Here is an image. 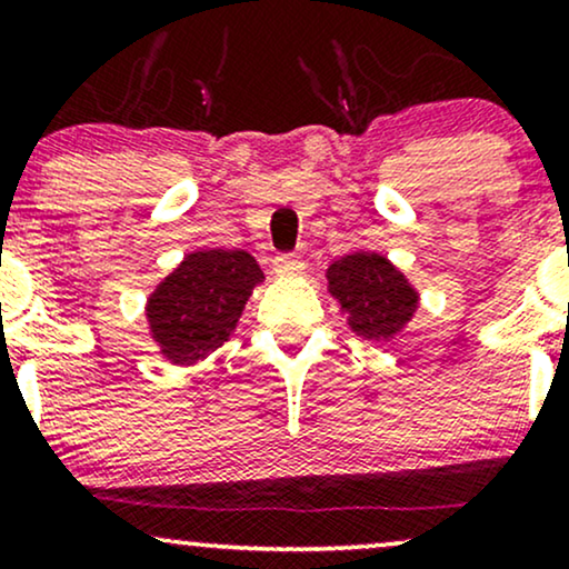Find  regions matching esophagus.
I'll use <instances>...</instances> for the list:
<instances>
[{
	"mask_svg": "<svg viewBox=\"0 0 569 569\" xmlns=\"http://www.w3.org/2000/svg\"><path fill=\"white\" fill-rule=\"evenodd\" d=\"M272 270L278 276H302L305 262L299 257H293V253H280V257L272 259Z\"/></svg>",
	"mask_w": 569,
	"mask_h": 569,
	"instance_id": "34e87169",
	"label": "esophagus"
}]
</instances>
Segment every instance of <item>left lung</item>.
Returning a JSON list of instances; mask_svg holds the SVG:
<instances>
[{
  "label": "left lung",
  "instance_id": "left-lung-1",
  "mask_svg": "<svg viewBox=\"0 0 569 569\" xmlns=\"http://www.w3.org/2000/svg\"><path fill=\"white\" fill-rule=\"evenodd\" d=\"M326 289L350 331L371 342H393L415 318L420 291L385 253L356 251L326 270Z\"/></svg>",
  "mask_w": 569,
  "mask_h": 569
}]
</instances>
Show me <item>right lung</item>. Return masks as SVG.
<instances>
[{"mask_svg": "<svg viewBox=\"0 0 569 569\" xmlns=\"http://www.w3.org/2000/svg\"><path fill=\"white\" fill-rule=\"evenodd\" d=\"M264 280L243 248H198L187 253L147 297L149 335L176 367H194L238 329L246 302Z\"/></svg>", "mask_w": 569, "mask_h": 569, "instance_id": "1", "label": "right lung"}]
</instances>
